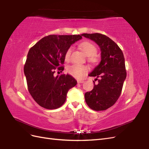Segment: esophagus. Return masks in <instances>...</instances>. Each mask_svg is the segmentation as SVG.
I'll list each match as a JSON object with an SVG mask.
<instances>
[{
	"label": "esophagus",
	"mask_w": 149,
	"mask_h": 149,
	"mask_svg": "<svg viewBox=\"0 0 149 149\" xmlns=\"http://www.w3.org/2000/svg\"><path fill=\"white\" fill-rule=\"evenodd\" d=\"M84 81H80V80H78V83H79V84H80V83H83Z\"/></svg>",
	"instance_id": "obj_1"
}]
</instances>
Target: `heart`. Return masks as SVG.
I'll list each match as a JSON object with an SVG mask.
<instances>
[{
    "instance_id": "1",
    "label": "heart",
    "mask_w": 149,
    "mask_h": 149,
    "mask_svg": "<svg viewBox=\"0 0 149 149\" xmlns=\"http://www.w3.org/2000/svg\"><path fill=\"white\" fill-rule=\"evenodd\" d=\"M79 48L82 49L83 52L86 55L91 56L94 55H95L97 52V48L91 42H84L79 45ZM72 52V47H70L67 49L66 51L65 57L66 60H69L71 56V53ZM91 61L94 62L96 61V58L94 56H91ZM88 71V68L86 66L81 65L79 64H73L72 65L69 66L67 68V71L71 76H73V77L81 79L82 78L83 76L86 74Z\"/></svg>"
}]
</instances>
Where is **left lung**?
<instances>
[{
  "mask_svg": "<svg viewBox=\"0 0 149 149\" xmlns=\"http://www.w3.org/2000/svg\"><path fill=\"white\" fill-rule=\"evenodd\" d=\"M95 42L101 48V60L89 76H95L98 84L86 93L85 101L91 109L104 111L113 106L119 97L126 73L123 53L113 40L101 33L81 35Z\"/></svg>",
  "mask_w": 149,
  "mask_h": 149,
  "instance_id": "8db88e82",
  "label": "left lung"
}]
</instances>
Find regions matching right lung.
Here are the masks:
<instances>
[{"instance_id":"1","label":"right lung","mask_w":149,"mask_h":149,"mask_svg":"<svg viewBox=\"0 0 149 149\" xmlns=\"http://www.w3.org/2000/svg\"><path fill=\"white\" fill-rule=\"evenodd\" d=\"M81 35H50L45 37L31 47L24 65L28 90L38 105L47 109H55L65 103L69 89L77 84L69 74L56 77L54 73L63 71L67 49Z\"/></svg>"}]
</instances>
